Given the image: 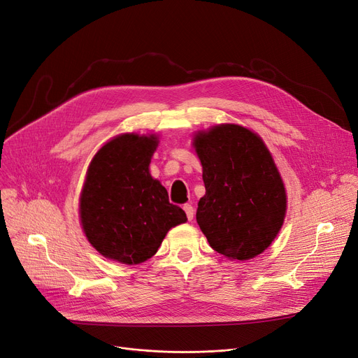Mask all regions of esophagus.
Masks as SVG:
<instances>
[{
    "label": "esophagus",
    "mask_w": 358,
    "mask_h": 358,
    "mask_svg": "<svg viewBox=\"0 0 358 358\" xmlns=\"http://www.w3.org/2000/svg\"><path fill=\"white\" fill-rule=\"evenodd\" d=\"M182 209H184L185 215H187V220H189V221H192L193 217H194V209H193V206L187 203V205H184V206H182Z\"/></svg>",
    "instance_id": "obj_1"
}]
</instances>
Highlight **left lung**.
Masks as SVG:
<instances>
[{"label":"left lung","mask_w":358,"mask_h":358,"mask_svg":"<svg viewBox=\"0 0 358 358\" xmlns=\"http://www.w3.org/2000/svg\"><path fill=\"white\" fill-rule=\"evenodd\" d=\"M206 194L196 220L215 252L248 260L271 245L287 209L284 182L262 138L236 124L194 137Z\"/></svg>","instance_id":"1"}]
</instances>
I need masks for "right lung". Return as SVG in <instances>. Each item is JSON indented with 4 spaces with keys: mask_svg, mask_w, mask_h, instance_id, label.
Listing matches in <instances>:
<instances>
[{
    "mask_svg": "<svg viewBox=\"0 0 358 358\" xmlns=\"http://www.w3.org/2000/svg\"><path fill=\"white\" fill-rule=\"evenodd\" d=\"M155 136L122 134L92 159L80 196L85 234L96 250L126 265L152 257L166 232L187 221L169 203L164 185L149 174Z\"/></svg>",
    "mask_w": 358,
    "mask_h": 358,
    "instance_id": "obj_1",
    "label": "right lung"
}]
</instances>
